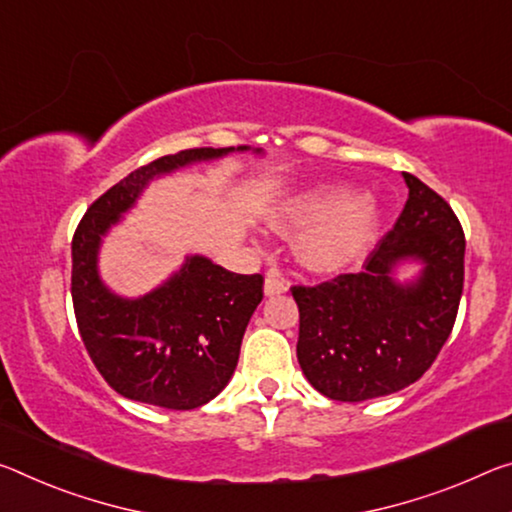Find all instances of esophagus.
I'll use <instances>...</instances> for the list:
<instances>
[{
	"mask_svg": "<svg viewBox=\"0 0 512 512\" xmlns=\"http://www.w3.org/2000/svg\"><path fill=\"white\" fill-rule=\"evenodd\" d=\"M287 291V282L280 278L278 269H271L264 280V296H280Z\"/></svg>",
	"mask_w": 512,
	"mask_h": 512,
	"instance_id": "obj_1",
	"label": "esophagus"
}]
</instances>
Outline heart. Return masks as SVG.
I'll return each mask as SVG.
<instances>
[{
  "label": "heart",
  "instance_id": "1",
  "mask_svg": "<svg viewBox=\"0 0 512 512\" xmlns=\"http://www.w3.org/2000/svg\"><path fill=\"white\" fill-rule=\"evenodd\" d=\"M271 225L296 232L294 253L300 266L321 275L355 269L369 255L383 227V207L360 196L351 184L319 182L298 189L271 212Z\"/></svg>",
  "mask_w": 512,
  "mask_h": 512
}]
</instances>
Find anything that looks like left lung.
Here are the masks:
<instances>
[{
    "mask_svg": "<svg viewBox=\"0 0 512 512\" xmlns=\"http://www.w3.org/2000/svg\"><path fill=\"white\" fill-rule=\"evenodd\" d=\"M408 200L362 273L294 287L305 378L332 401L360 403L424 376L456 323L465 280V234L433 189L403 173ZM418 273L399 281L403 265Z\"/></svg>",
    "mask_w": 512,
    "mask_h": 512,
    "instance_id": "1",
    "label": "left lung"
}]
</instances>
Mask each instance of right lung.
Instances as JSON below:
<instances>
[{
  "instance_id": "obj_1",
  "label": "right lung",
  "mask_w": 512,
  "mask_h": 512,
  "mask_svg": "<svg viewBox=\"0 0 512 512\" xmlns=\"http://www.w3.org/2000/svg\"><path fill=\"white\" fill-rule=\"evenodd\" d=\"M232 152L196 148L136 168L97 198L72 239V303L79 335L102 378L125 399L168 410H193L216 399L239 362L241 339L262 303V275H241L205 255L141 296L116 294L100 273L104 237L125 221L154 180Z\"/></svg>"
}]
</instances>
